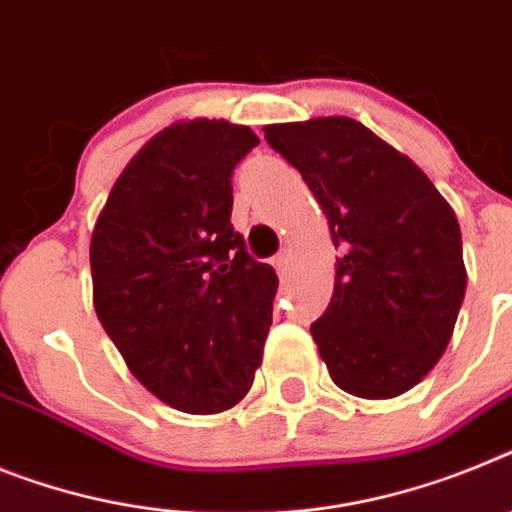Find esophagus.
<instances>
[{"instance_id": "esophagus-1", "label": "esophagus", "mask_w": 512, "mask_h": 512, "mask_svg": "<svg viewBox=\"0 0 512 512\" xmlns=\"http://www.w3.org/2000/svg\"><path fill=\"white\" fill-rule=\"evenodd\" d=\"M289 260H291L289 249H281V252H278V255L273 257V265H276L278 273H283V270L289 268Z\"/></svg>"}]
</instances>
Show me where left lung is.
I'll list each match as a JSON object with an SVG mask.
<instances>
[{
	"instance_id": "8db88e82",
	"label": "left lung",
	"mask_w": 512,
	"mask_h": 512,
	"mask_svg": "<svg viewBox=\"0 0 512 512\" xmlns=\"http://www.w3.org/2000/svg\"><path fill=\"white\" fill-rule=\"evenodd\" d=\"M341 257L312 338L338 388L380 401L440 362L466 294L461 226L419 166L349 117L268 124Z\"/></svg>"
}]
</instances>
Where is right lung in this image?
Returning a JSON list of instances; mask_svg holds the SVG:
<instances>
[{
	"instance_id": "right-lung-1",
	"label": "right lung",
	"mask_w": 512,
	"mask_h": 512,
	"mask_svg": "<svg viewBox=\"0 0 512 512\" xmlns=\"http://www.w3.org/2000/svg\"><path fill=\"white\" fill-rule=\"evenodd\" d=\"M257 143L223 119L171 124L127 163L93 229L98 320L176 411L231 409L263 362L278 278L231 226V176Z\"/></svg>"
}]
</instances>
